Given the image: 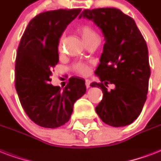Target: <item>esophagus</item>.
Segmentation results:
<instances>
[{
    "instance_id": "1",
    "label": "esophagus",
    "mask_w": 161,
    "mask_h": 161,
    "mask_svg": "<svg viewBox=\"0 0 161 161\" xmlns=\"http://www.w3.org/2000/svg\"><path fill=\"white\" fill-rule=\"evenodd\" d=\"M90 84H91V81L89 79H86L85 80V85L87 88H89L90 87Z\"/></svg>"
}]
</instances>
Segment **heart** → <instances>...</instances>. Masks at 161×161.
Instances as JSON below:
<instances>
[{"label": "heart", "instance_id": "b5f03b06", "mask_svg": "<svg viewBox=\"0 0 161 161\" xmlns=\"http://www.w3.org/2000/svg\"><path fill=\"white\" fill-rule=\"evenodd\" d=\"M78 32L80 33V35L83 37V41L85 42L87 44L90 43L94 40L98 39V34L96 33V31L88 25H82V26H79L78 27ZM59 47H61V42ZM73 68L77 73L83 74V75L88 74V72H89V67L85 63H81V62L76 63L73 65Z\"/></svg>", "mask_w": 161, "mask_h": 161}]
</instances>
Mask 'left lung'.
I'll return each mask as SVG.
<instances>
[{
	"instance_id": "obj_1",
	"label": "left lung",
	"mask_w": 161,
	"mask_h": 161,
	"mask_svg": "<svg viewBox=\"0 0 161 161\" xmlns=\"http://www.w3.org/2000/svg\"><path fill=\"white\" fill-rule=\"evenodd\" d=\"M81 17L93 21L105 40L95 71L101 83L90 84L103 93L96 113L113 127L130 125L139 117L147 98L150 76L147 44L134 19L119 9H87ZM108 84H114L115 88L108 91Z\"/></svg>"
}]
</instances>
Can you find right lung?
Returning a JSON list of instances; mask_svg holds the SVG:
<instances>
[{
  "label": "right lung",
  "instance_id": "add662e5",
  "mask_svg": "<svg viewBox=\"0 0 161 161\" xmlns=\"http://www.w3.org/2000/svg\"><path fill=\"white\" fill-rule=\"evenodd\" d=\"M81 9H59L38 14L21 36L16 53L15 86L21 104L30 119L44 128L60 127L73 113V104L86 93L83 78H69L63 90L50 84L58 64L59 38Z\"/></svg>",
  "mask_w": 161,
  "mask_h": 161
}]
</instances>
